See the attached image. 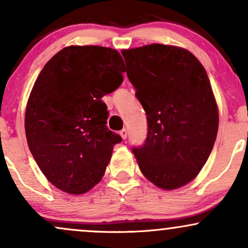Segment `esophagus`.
Returning <instances> with one entry per match:
<instances>
[{
    "instance_id": "34e87169",
    "label": "esophagus",
    "mask_w": 248,
    "mask_h": 248,
    "mask_svg": "<svg viewBox=\"0 0 248 248\" xmlns=\"http://www.w3.org/2000/svg\"><path fill=\"white\" fill-rule=\"evenodd\" d=\"M119 134H121L122 138H123V139H126V137H127V130H126V129L121 130V131H119Z\"/></svg>"
}]
</instances>
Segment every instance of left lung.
<instances>
[{
	"mask_svg": "<svg viewBox=\"0 0 248 248\" xmlns=\"http://www.w3.org/2000/svg\"><path fill=\"white\" fill-rule=\"evenodd\" d=\"M122 55L147 115L146 142L132 149L140 171L162 189L182 187L206 164L217 136V103L206 70L176 46L152 44Z\"/></svg>",
	"mask_w": 248,
	"mask_h": 248,
	"instance_id": "1",
	"label": "left lung"
}]
</instances>
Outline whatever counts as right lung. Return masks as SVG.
Instances as JSON below:
<instances>
[{
	"mask_svg": "<svg viewBox=\"0 0 248 248\" xmlns=\"http://www.w3.org/2000/svg\"><path fill=\"white\" fill-rule=\"evenodd\" d=\"M124 61L100 46H69L46 63L27 101V145L40 170L69 194L90 191L122 138L107 127L101 97L123 82Z\"/></svg>",
	"mask_w": 248,
	"mask_h": 248,
	"instance_id": "obj_1",
	"label": "right lung"
}]
</instances>
